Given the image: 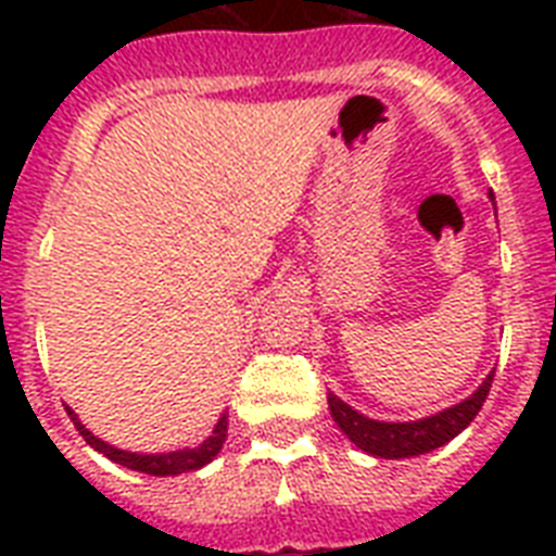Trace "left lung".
<instances>
[{
	"label": "left lung",
	"mask_w": 556,
	"mask_h": 556,
	"mask_svg": "<svg viewBox=\"0 0 556 556\" xmlns=\"http://www.w3.org/2000/svg\"><path fill=\"white\" fill-rule=\"evenodd\" d=\"M493 199V192H491ZM493 375H488L482 387L476 389L473 395L462 401V404L450 406L444 413L421 418V421L409 424H389V421H371L355 413L352 406L343 404L340 397L329 395L331 418L338 421V427L346 432L349 439L355 441L357 447L380 458H409L430 453V450L447 444L450 439H456L458 432L465 430L467 424L473 421L479 409H482L484 397L491 392Z\"/></svg>",
	"instance_id": "obj_1"
}]
</instances>
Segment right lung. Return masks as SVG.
Segmentation results:
<instances>
[{
	"label": "right lung",
	"instance_id": "right-lung-1",
	"mask_svg": "<svg viewBox=\"0 0 556 556\" xmlns=\"http://www.w3.org/2000/svg\"><path fill=\"white\" fill-rule=\"evenodd\" d=\"M68 415H74L68 409ZM74 427L80 430V435L86 439V444H91L94 450H100L103 456L117 462V465L129 467V470H141V473H150V476H178V473H190V470H199L204 467L207 462H213L222 444H225V435H227V415H222L216 424V430L210 439H204L199 447L192 450H181V453H161V456H141V453H126V450H117L112 444H103L98 435H91L86 427H83L77 418H74Z\"/></svg>",
	"mask_w": 556,
	"mask_h": 556
}]
</instances>
